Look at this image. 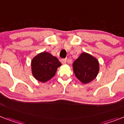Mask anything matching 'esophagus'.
<instances>
[{"mask_svg":"<svg viewBox=\"0 0 124 124\" xmlns=\"http://www.w3.org/2000/svg\"><path fill=\"white\" fill-rule=\"evenodd\" d=\"M66 62H67V59H63L62 60V63L63 64H65Z\"/></svg>","mask_w":124,"mask_h":124,"instance_id":"34e87169","label":"esophagus"}]
</instances>
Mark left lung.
I'll return each instance as SVG.
<instances>
[{"mask_svg":"<svg viewBox=\"0 0 124 124\" xmlns=\"http://www.w3.org/2000/svg\"><path fill=\"white\" fill-rule=\"evenodd\" d=\"M74 72L84 84L90 83L97 76L100 66L98 60L88 53H82L72 64Z\"/></svg>","mask_w":124,"mask_h":124,"instance_id":"1","label":"left lung"}]
</instances>
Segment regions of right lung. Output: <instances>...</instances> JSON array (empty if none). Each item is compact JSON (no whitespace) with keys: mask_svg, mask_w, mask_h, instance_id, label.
<instances>
[{"mask_svg":"<svg viewBox=\"0 0 124 124\" xmlns=\"http://www.w3.org/2000/svg\"><path fill=\"white\" fill-rule=\"evenodd\" d=\"M31 65L34 78L39 81L45 83L55 76L61 63L56 57L43 52L33 57Z\"/></svg>","mask_w":124,"mask_h":124,"instance_id":"right-lung-1","label":"right lung"}]
</instances>
